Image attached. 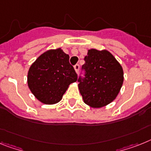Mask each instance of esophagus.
I'll use <instances>...</instances> for the list:
<instances>
[{
    "label": "esophagus",
    "instance_id": "34e87169",
    "mask_svg": "<svg viewBox=\"0 0 151 151\" xmlns=\"http://www.w3.org/2000/svg\"><path fill=\"white\" fill-rule=\"evenodd\" d=\"M74 68H75V71H76V73H78V71H79V65L76 64V65H74Z\"/></svg>",
    "mask_w": 151,
    "mask_h": 151
}]
</instances>
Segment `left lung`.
Here are the masks:
<instances>
[{"instance_id":"8db88e82","label":"left lung","mask_w":151,"mask_h":151,"mask_svg":"<svg viewBox=\"0 0 151 151\" xmlns=\"http://www.w3.org/2000/svg\"><path fill=\"white\" fill-rule=\"evenodd\" d=\"M82 69L85 77L78 79V89L84 103L100 108L112 103L117 96L123 83L121 65L107 50H88Z\"/></svg>"}]
</instances>
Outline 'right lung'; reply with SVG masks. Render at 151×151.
Returning <instances> with one entry per match:
<instances>
[{
    "label": "right lung",
    "mask_w": 151,
    "mask_h": 151,
    "mask_svg": "<svg viewBox=\"0 0 151 151\" xmlns=\"http://www.w3.org/2000/svg\"><path fill=\"white\" fill-rule=\"evenodd\" d=\"M77 74L69 63V55L60 48L46 51L29 68L28 85L36 99L45 104H55L62 99Z\"/></svg>",
    "instance_id": "1"
}]
</instances>
